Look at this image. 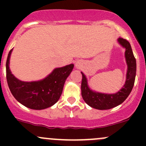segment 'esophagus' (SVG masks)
<instances>
[{"instance_id":"esophagus-1","label":"esophagus","mask_w":146,"mask_h":146,"mask_svg":"<svg viewBox=\"0 0 146 146\" xmlns=\"http://www.w3.org/2000/svg\"><path fill=\"white\" fill-rule=\"evenodd\" d=\"M76 67H78V68H79V66H80L78 64H76Z\"/></svg>"}]
</instances>
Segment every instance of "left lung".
I'll return each mask as SVG.
<instances>
[{"label": "left lung", "mask_w": 146, "mask_h": 146, "mask_svg": "<svg viewBox=\"0 0 146 146\" xmlns=\"http://www.w3.org/2000/svg\"><path fill=\"white\" fill-rule=\"evenodd\" d=\"M118 42L126 48L125 58L128 69L126 80L123 88L115 94H104L93 92L88 88L87 78L81 72V94L84 101L92 108L97 110H110L121 104L131 92L136 73V61L133 56L130 43L126 39L119 37Z\"/></svg>", "instance_id": "left-lung-1"}]
</instances>
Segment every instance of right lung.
Listing matches in <instances>:
<instances>
[{
    "label": "right lung",
    "mask_w": 146,
    "mask_h": 146,
    "mask_svg": "<svg viewBox=\"0 0 146 146\" xmlns=\"http://www.w3.org/2000/svg\"><path fill=\"white\" fill-rule=\"evenodd\" d=\"M11 49L6 61V78L10 90L22 104L32 110H44L54 105L59 100L66 78L73 70L70 64L54 69L51 74L39 81L23 82L16 78L9 68Z\"/></svg>",
    "instance_id": "obj_1"
}]
</instances>
